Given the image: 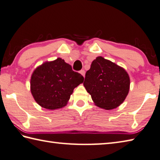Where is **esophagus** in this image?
<instances>
[{
    "label": "esophagus",
    "instance_id": "obj_1",
    "mask_svg": "<svg viewBox=\"0 0 160 160\" xmlns=\"http://www.w3.org/2000/svg\"><path fill=\"white\" fill-rule=\"evenodd\" d=\"M80 74L82 75V76H84V75H85V71H84V70H81V71H80Z\"/></svg>",
    "mask_w": 160,
    "mask_h": 160
}]
</instances>
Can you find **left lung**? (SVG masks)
Here are the masks:
<instances>
[{
    "label": "left lung",
    "instance_id": "8db88e82",
    "mask_svg": "<svg viewBox=\"0 0 160 160\" xmlns=\"http://www.w3.org/2000/svg\"><path fill=\"white\" fill-rule=\"evenodd\" d=\"M83 84L96 105L112 109L126 99L130 89V78L124 68L98 57L86 72Z\"/></svg>",
    "mask_w": 160,
    "mask_h": 160
}]
</instances>
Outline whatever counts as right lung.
<instances>
[{
    "label": "right lung",
    "instance_id": "1",
    "mask_svg": "<svg viewBox=\"0 0 160 160\" xmlns=\"http://www.w3.org/2000/svg\"><path fill=\"white\" fill-rule=\"evenodd\" d=\"M83 81L82 75L73 71L64 59L58 58L34 71L30 80L31 93L42 108L59 109L67 104L73 89Z\"/></svg>",
    "mask_w": 160,
    "mask_h": 160
}]
</instances>
